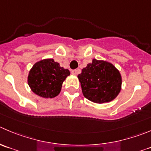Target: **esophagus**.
<instances>
[{"mask_svg":"<svg viewBox=\"0 0 151 151\" xmlns=\"http://www.w3.org/2000/svg\"><path fill=\"white\" fill-rule=\"evenodd\" d=\"M71 74H77V71L76 69L71 70Z\"/></svg>","mask_w":151,"mask_h":151,"instance_id":"34e87169","label":"esophagus"}]
</instances>
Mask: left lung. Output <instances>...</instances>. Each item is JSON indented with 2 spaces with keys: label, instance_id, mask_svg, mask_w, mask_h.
<instances>
[{
  "label": "left lung",
  "instance_id": "obj_1",
  "mask_svg": "<svg viewBox=\"0 0 151 151\" xmlns=\"http://www.w3.org/2000/svg\"><path fill=\"white\" fill-rule=\"evenodd\" d=\"M77 77L85 97L96 103L112 101L121 90L120 73L106 61L93 59Z\"/></svg>",
  "mask_w": 151,
  "mask_h": 151
}]
</instances>
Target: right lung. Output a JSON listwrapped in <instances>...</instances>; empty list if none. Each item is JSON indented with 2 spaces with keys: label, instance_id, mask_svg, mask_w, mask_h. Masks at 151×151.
<instances>
[{
  "label": "right lung",
  "instance_id": "add662e5",
  "mask_svg": "<svg viewBox=\"0 0 151 151\" xmlns=\"http://www.w3.org/2000/svg\"><path fill=\"white\" fill-rule=\"evenodd\" d=\"M70 74L68 69L60 66L53 59L36 63L28 76V83L32 91L44 98H53L61 91L64 80Z\"/></svg>",
  "mask_w": 151,
  "mask_h": 151
}]
</instances>
